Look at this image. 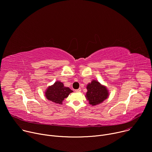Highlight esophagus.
Instances as JSON below:
<instances>
[{
    "label": "esophagus",
    "mask_w": 152,
    "mask_h": 152,
    "mask_svg": "<svg viewBox=\"0 0 152 152\" xmlns=\"http://www.w3.org/2000/svg\"><path fill=\"white\" fill-rule=\"evenodd\" d=\"M75 92H81V89L79 88V89H76V90H75Z\"/></svg>",
    "instance_id": "esophagus-1"
}]
</instances>
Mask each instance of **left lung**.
Returning <instances> with one entry per match:
<instances>
[{
    "label": "left lung",
    "mask_w": 152,
    "mask_h": 152,
    "mask_svg": "<svg viewBox=\"0 0 152 152\" xmlns=\"http://www.w3.org/2000/svg\"><path fill=\"white\" fill-rule=\"evenodd\" d=\"M87 92L85 95L87 100L92 106L98 105L103 103L109 96L107 88L101 85L96 80H92L87 86Z\"/></svg>",
    "instance_id": "8db88e82"
}]
</instances>
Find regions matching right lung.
I'll return each mask as SVG.
<instances>
[{
  "label": "right lung",
  "mask_w": 152,
  "mask_h": 152,
  "mask_svg": "<svg viewBox=\"0 0 152 152\" xmlns=\"http://www.w3.org/2000/svg\"><path fill=\"white\" fill-rule=\"evenodd\" d=\"M73 91L68 87L64 86L63 83L57 81L53 85L49 86L45 91L46 98L56 104H62L63 101Z\"/></svg>",
  "instance_id": "1"
}]
</instances>
